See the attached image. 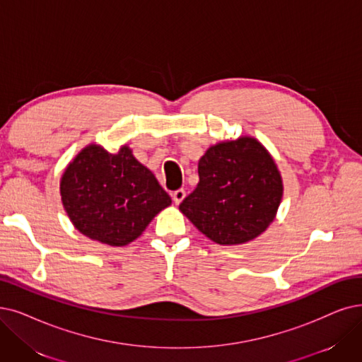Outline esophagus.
<instances>
[{"label": "esophagus", "mask_w": 362, "mask_h": 362, "mask_svg": "<svg viewBox=\"0 0 362 362\" xmlns=\"http://www.w3.org/2000/svg\"><path fill=\"white\" fill-rule=\"evenodd\" d=\"M184 197H185V190L184 189L173 192V194H172V199H173V202H175V205H180L181 202L184 200Z\"/></svg>", "instance_id": "34e87169"}]
</instances>
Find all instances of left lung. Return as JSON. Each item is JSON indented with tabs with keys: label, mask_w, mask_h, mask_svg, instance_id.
I'll list each match as a JSON object with an SVG mask.
<instances>
[{
	"label": "left lung",
	"mask_w": 362,
	"mask_h": 362,
	"mask_svg": "<svg viewBox=\"0 0 362 362\" xmlns=\"http://www.w3.org/2000/svg\"><path fill=\"white\" fill-rule=\"evenodd\" d=\"M284 194L272 154L252 136L221 141L199 160V184L180 211L208 239L242 245L266 231Z\"/></svg>",
	"instance_id": "1"
}]
</instances>
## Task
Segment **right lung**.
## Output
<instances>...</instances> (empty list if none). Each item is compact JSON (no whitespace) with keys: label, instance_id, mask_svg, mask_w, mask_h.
<instances>
[{"label":"right lung","instance_id":"right-lung-1","mask_svg":"<svg viewBox=\"0 0 362 362\" xmlns=\"http://www.w3.org/2000/svg\"><path fill=\"white\" fill-rule=\"evenodd\" d=\"M62 205L81 235L110 247H124L142 235L172 200L132 150L117 153L89 144L65 168Z\"/></svg>","mask_w":362,"mask_h":362}]
</instances>
